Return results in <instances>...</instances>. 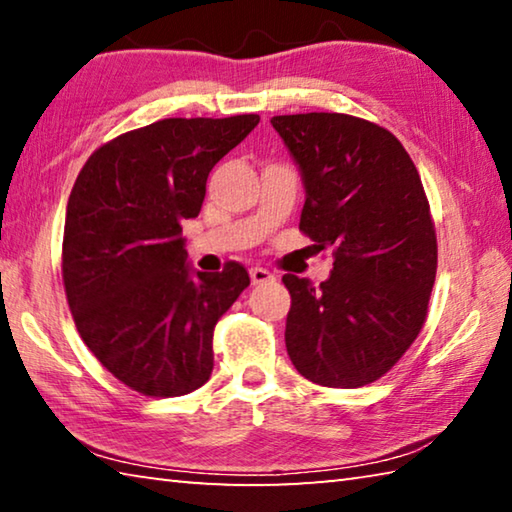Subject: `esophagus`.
Returning a JSON list of instances; mask_svg holds the SVG:
<instances>
[{
    "mask_svg": "<svg viewBox=\"0 0 512 512\" xmlns=\"http://www.w3.org/2000/svg\"><path fill=\"white\" fill-rule=\"evenodd\" d=\"M273 280H275V275L271 271H266V268H262V266L250 268V282L253 284H268Z\"/></svg>",
    "mask_w": 512,
    "mask_h": 512,
    "instance_id": "1",
    "label": "esophagus"
}]
</instances>
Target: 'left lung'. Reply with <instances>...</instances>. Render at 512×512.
Returning <instances> with one entry per match:
<instances>
[{
    "label": "left lung",
    "instance_id": "1",
    "mask_svg": "<svg viewBox=\"0 0 512 512\" xmlns=\"http://www.w3.org/2000/svg\"><path fill=\"white\" fill-rule=\"evenodd\" d=\"M305 185L300 230L334 250L316 289L287 273L284 341L302 377L359 388L391 370L418 339L438 246L420 173L393 133L341 112L271 119Z\"/></svg>",
    "mask_w": 512,
    "mask_h": 512
}]
</instances>
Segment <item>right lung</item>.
<instances>
[{"mask_svg": "<svg viewBox=\"0 0 512 512\" xmlns=\"http://www.w3.org/2000/svg\"><path fill=\"white\" fill-rule=\"evenodd\" d=\"M259 115L162 119L90 155L69 194L63 282L83 343L133 391L178 397L212 375L214 325L250 284L187 262L183 221L201 212L207 176Z\"/></svg>", "mask_w": 512, "mask_h": 512, "instance_id": "obj_1", "label": "right lung"}]
</instances>
